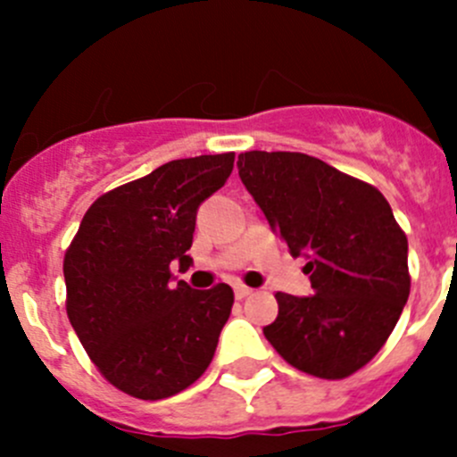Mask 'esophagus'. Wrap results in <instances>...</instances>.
I'll return each instance as SVG.
<instances>
[{"label": "esophagus", "mask_w": 457, "mask_h": 457, "mask_svg": "<svg viewBox=\"0 0 457 457\" xmlns=\"http://www.w3.org/2000/svg\"><path fill=\"white\" fill-rule=\"evenodd\" d=\"M252 294L250 287H245V285H234V296L238 298V301H243V298H247Z\"/></svg>", "instance_id": "obj_1"}]
</instances>
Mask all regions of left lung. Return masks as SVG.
I'll use <instances>...</instances> for the list:
<instances>
[{
    "instance_id": "left-lung-1",
    "label": "left lung",
    "mask_w": 457,
    "mask_h": 457,
    "mask_svg": "<svg viewBox=\"0 0 457 457\" xmlns=\"http://www.w3.org/2000/svg\"><path fill=\"white\" fill-rule=\"evenodd\" d=\"M238 177L267 223L305 256L314 296L276 294L262 334L292 367L327 380L380 352L409 298L407 237L370 183L301 152H243Z\"/></svg>"
}]
</instances>
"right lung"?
Wrapping results in <instances>:
<instances>
[{
    "label": "right lung",
    "instance_id": "right-lung-1",
    "mask_svg": "<svg viewBox=\"0 0 457 457\" xmlns=\"http://www.w3.org/2000/svg\"><path fill=\"white\" fill-rule=\"evenodd\" d=\"M234 152L161 165L87 207L63 256L66 312L101 376L161 400L199 380L234 305L229 285L192 289L170 265L192 262L196 210L225 186Z\"/></svg>",
    "mask_w": 457,
    "mask_h": 457
}]
</instances>
